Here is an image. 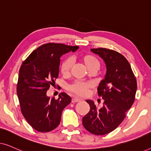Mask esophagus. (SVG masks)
Here are the masks:
<instances>
[{"label":"esophagus","instance_id":"obj_1","mask_svg":"<svg viewBox=\"0 0 151 151\" xmlns=\"http://www.w3.org/2000/svg\"><path fill=\"white\" fill-rule=\"evenodd\" d=\"M80 101H81V100H80V99L76 98H72V100H71V102L73 103L78 102H80Z\"/></svg>","mask_w":151,"mask_h":151}]
</instances>
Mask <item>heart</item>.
Here are the masks:
<instances>
[{
  "mask_svg": "<svg viewBox=\"0 0 151 151\" xmlns=\"http://www.w3.org/2000/svg\"><path fill=\"white\" fill-rule=\"evenodd\" d=\"M81 60L88 71L91 69H98L100 67V61L96 56L93 55L86 54L82 55L81 56ZM71 67L72 61L69 58H65L62 62L60 65V72L64 77H67L69 75ZM91 87V84L88 82H76L68 86V89L76 96H84L87 93L88 91Z\"/></svg>",
  "mask_w": 151,
  "mask_h": 151,
  "instance_id": "heart-1",
  "label": "heart"
}]
</instances>
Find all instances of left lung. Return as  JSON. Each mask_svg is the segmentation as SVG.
Listing matches in <instances>:
<instances>
[{"instance_id":"1","label":"left lung","mask_w":151,"mask_h":151,"mask_svg":"<svg viewBox=\"0 0 151 151\" xmlns=\"http://www.w3.org/2000/svg\"><path fill=\"white\" fill-rule=\"evenodd\" d=\"M105 63L104 79L98 87V93L104 100L102 107L87 100L90 111L83 118L82 124L91 133L104 135L114 131L126 117L135 101L137 81L126 58L117 51L106 48L91 49Z\"/></svg>"}]
</instances>
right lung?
Returning <instances> with one entry per match:
<instances>
[{
	"label": "right lung",
	"instance_id": "add662e5",
	"mask_svg": "<svg viewBox=\"0 0 151 151\" xmlns=\"http://www.w3.org/2000/svg\"><path fill=\"white\" fill-rule=\"evenodd\" d=\"M78 46L47 43L29 55L20 68L17 95L22 115L35 130L49 132L60 124L63 109L71 102L65 93L58 100L50 99L47 91L58 78L60 57Z\"/></svg>",
	"mask_w": 151,
	"mask_h": 151
}]
</instances>
